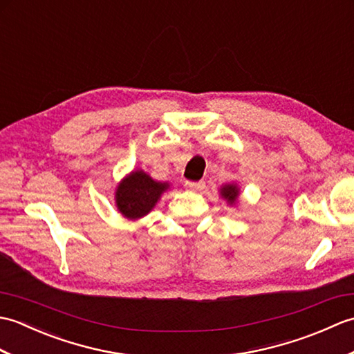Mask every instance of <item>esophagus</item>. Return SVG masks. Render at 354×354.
I'll return each instance as SVG.
<instances>
[{
  "label": "esophagus",
  "instance_id": "1",
  "mask_svg": "<svg viewBox=\"0 0 354 354\" xmlns=\"http://www.w3.org/2000/svg\"><path fill=\"white\" fill-rule=\"evenodd\" d=\"M205 187L204 181H199V183H193V181H187L185 183V189L187 190H192V192H201L202 189Z\"/></svg>",
  "mask_w": 354,
  "mask_h": 354
}]
</instances>
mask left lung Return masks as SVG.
I'll use <instances>...</instances> for the list:
<instances>
[{"label": "left lung", "instance_id": "obj_1", "mask_svg": "<svg viewBox=\"0 0 354 354\" xmlns=\"http://www.w3.org/2000/svg\"><path fill=\"white\" fill-rule=\"evenodd\" d=\"M221 194H222V198L227 201L230 205L236 204L237 198H239V187H237V184H227V185L221 187Z\"/></svg>", "mask_w": 354, "mask_h": 354}]
</instances>
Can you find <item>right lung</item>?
I'll use <instances>...</instances> for the list:
<instances>
[{"instance_id":"obj_1","label":"right lung","mask_w":354,"mask_h":354,"mask_svg":"<svg viewBox=\"0 0 354 354\" xmlns=\"http://www.w3.org/2000/svg\"><path fill=\"white\" fill-rule=\"evenodd\" d=\"M169 183H158L145 170H133L117 185L115 204L126 219L137 221L152 212Z\"/></svg>"}]
</instances>
